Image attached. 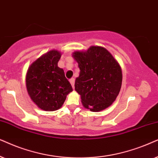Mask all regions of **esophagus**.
Wrapping results in <instances>:
<instances>
[{
  "instance_id": "obj_1",
  "label": "esophagus",
  "mask_w": 158,
  "mask_h": 158,
  "mask_svg": "<svg viewBox=\"0 0 158 158\" xmlns=\"http://www.w3.org/2000/svg\"><path fill=\"white\" fill-rule=\"evenodd\" d=\"M69 81H70L71 85V86H72L73 88H74V84H75V79H73V78H71V79L69 80Z\"/></svg>"
}]
</instances>
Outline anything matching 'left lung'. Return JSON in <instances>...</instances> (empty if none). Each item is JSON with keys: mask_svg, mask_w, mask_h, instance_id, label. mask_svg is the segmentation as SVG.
Instances as JSON below:
<instances>
[{"mask_svg": "<svg viewBox=\"0 0 158 158\" xmlns=\"http://www.w3.org/2000/svg\"><path fill=\"white\" fill-rule=\"evenodd\" d=\"M73 57L80 69L75 90L81 95L84 107L98 112L110 106L121 87L122 71L118 63L100 46H92L86 52H74Z\"/></svg>", "mask_w": 158, "mask_h": 158, "instance_id": "1", "label": "left lung"}]
</instances>
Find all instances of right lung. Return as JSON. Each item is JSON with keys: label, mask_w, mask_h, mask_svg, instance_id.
Segmentation results:
<instances>
[{"label": "right lung", "mask_w": 158, "mask_h": 158, "mask_svg": "<svg viewBox=\"0 0 158 158\" xmlns=\"http://www.w3.org/2000/svg\"><path fill=\"white\" fill-rule=\"evenodd\" d=\"M60 56L58 50H50L35 60L27 71L28 94L42 110L54 111L59 109L67 94L73 91L64 69L58 66Z\"/></svg>", "instance_id": "obj_1"}]
</instances>
